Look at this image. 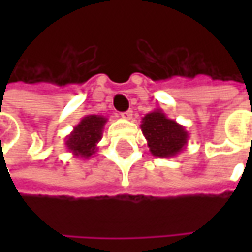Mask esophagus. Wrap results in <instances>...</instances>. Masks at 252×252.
<instances>
[{
    "mask_svg": "<svg viewBox=\"0 0 252 252\" xmlns=\"http://www.w3.org/2000/svg\"><path fill=\"white\" fill-rule=\"evenodd\" d=\"M120 116L123 117V119H126V120H129L132 117V110H126V112H123V113H120Z\"/></svg>",
    "mask_w": 252,
    "mask_h": 252,
    "instance_id": "esophagus-1",
    "label": "esophagus"
}]
</instances>
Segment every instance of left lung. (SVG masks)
I'll return each instance as SVG.
<instances>
[{"label": "left lung", "instance_id": "8db88e82", "mask_svg": "<svg viewBox=\"0 0 252 252\" xmlns=\"http://www.w3.org/2000/svg\"><path fill=\"white\" fill-rule=\"evenodd\" d=\"M142 132L150 153L158 158H171L186 148L189 133L185 126L169 119L163 110L155 109L142 119Z\"/></svg>", "mask_w": 252, "mask_h": 252}]
</instances>
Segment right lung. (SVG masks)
<instances>
[{
	"label": "right lung",
	"mask_w": 252,
	"mask_h": 252,
	"mask_svg": "<svg viewBox=\"0 0 252 252\" xmlns=\"http://www.w3.org/2000/svg\"><path fill=\"white\" fill-rule=\"evenodd\" d=\"M108 119L101 115H88L64 137L67 150L74 157L89 159L97 153V144L102 137V129Z\"/></svg>",
	"instance_id": "add662e5"
}]
</instances>
